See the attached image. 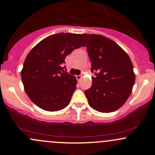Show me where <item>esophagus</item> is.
<instances>
[{
    "mask_svg": "<svg viewBox=\"0 0 155 155\" xmlns=\"http://www.w3.org/2000/svg\"><path fill=\"white\" fill-rule=\"evenodd\" d=\"M76 78L78 81H79L82 79V76H81V75H77V76H76Z\"/></svg>",
    "mask_w": 155,
    "mask_h": 155,
    "instance_id": "esophagus-1",
    "label": "esophagus"
}]
</instances>
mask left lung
<instances>
[{"instance_id":"left-lung-1","label":"left lung","mask_w":155,"mask_h":155,"mask_svg":"<svg viewBox=\"0 0 155 155\" xmlns=\"http://www.w3.org/2000/svg\"><path fill=\"white\" fill-rule=\"evenodd\" d=\"M91 63L92 85L85 91L88 104L101 112L122 107L135 82L134 66L127 54L115 42L99 34H82Z\"/></svg>"}]
</instances>
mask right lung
Returning <instances> with one entry per match:
<instances>
[{
    "mask_svg": "<svg viewBox=\"0 0 155 155\" xmlns=\"http://www.w3.org/2000/svg\"><path fill=\"white\" fill-rule=\"evenodd\" d=\"M85 46L81 34L59 33L36 45L26 57L21 72L25 91L31 101L49 112L63 109L76 88V77L64 72L65 58Z\"/></svg>",
    "mask_w": 155,
    "mask_h": 155,
    "instance_id": "obj_1",
    "label": "right lung"
}]
</instances>
